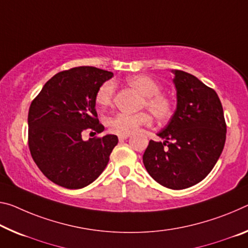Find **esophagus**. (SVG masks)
<instances>
[{
    "instance_id": "34e87169",
    "label": "esophagus",
    "mask_w": 248,
    "mask_h": 248,
    "mask_svg": "<svg viewBox=\"0 0 248 248\" xmlns=\"http://www.w3.org/2000/svg\"><path fill=\"white\" fill-rule=\"evenodd\" d=\"M129 137H130V135H120V136H118V138H119V140H125V139H128Z\"/></svg>"
}]
</instances>
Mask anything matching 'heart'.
I'll use <instances>...</instances> for the list:
<instances>
[{"label":"heart","instance_id":"obj_1","mask_svg":"<svg viewBox=\"0 0 248 248\" xmlns=\"http://www.w3.org/2000/svg\"><path fill=\"white\" fill-rule=\"evenodd\" d=\"M127 84L138 90L143 95L142 106L147 107L155 119L166 120L172 115V103L167 96L160 93V86L153 78L147 75H132L129 76ZM115 82L107 80L99 86L95 95V103L100 109H106L112 104L115 95ZM151 118L148 112L140 111L137 113H116L107 119L109 130L116 135H129L137 130L141 125L148 124Z\"/></svg>","mask_w":248,"mask_h":248}]
</instances>
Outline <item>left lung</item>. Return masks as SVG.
<instances>
[{"label": "left lung", "instance_id": "1", "mask_svg": "<svg viewBox=\"0 0 248 248\" xmlns=\"http://www.w3.org/2000/svg\"><path fill=\"white\" fill-rule=\"evenodd\" d=\"M176 110L143 153L148 173L161 186L182 190L195 186L210 173L221 155L226 124L221 100L214 89L193 75L172 70Z\"/></svg>", "mask_w": 248, "mask_h": 248}]
</instances>
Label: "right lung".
<instances>
[{"instance_id":"1","label":"right lung","mask_w":248,"mask_h":248,"mask_svg":"<svg viewBox=\"0 0 248 248\" xmlns=\"http://www.w3.org/2000/svg\"><path fill=\"white\" fill-rule=\"evenodd\" d=\"M113 76L92 66L64 70L46 82L29 110V147L47 179L66 188L93 182L118 143L115 135L84 141L81 133L104 131L97 118V89Z\"/></svg>"}]
</instances>
